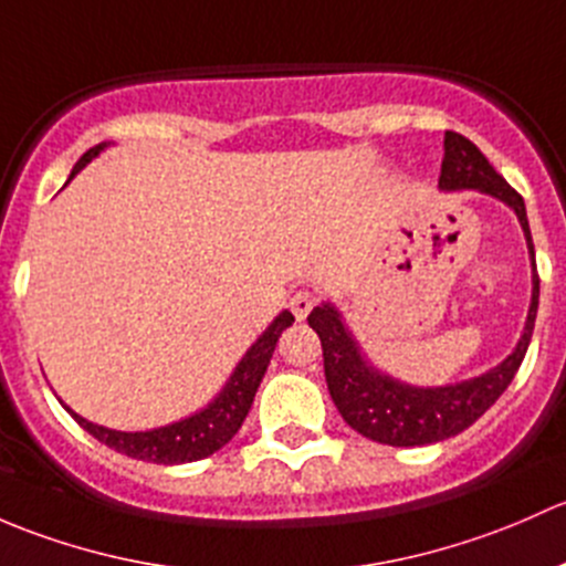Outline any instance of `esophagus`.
Masks as SVG:
<instances>
[{
	"mask_svg": "<svg viewBox=\"0 0 566 566\" xmlns=\"http://www.w3.org/2000/svg\"><path fill=\"white\" fill-rule=\"evenodd\" d=\"M313 305H316V294H313V291H296V294L291 296V313H294L300 322L313 311Z\"/></svg>",
	"mask_w": 566,
	"mask_h": 566,
	"instance_id": "34e87169",
	"label": "esophagus"
}]
</instances>
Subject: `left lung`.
I'll return each mask as SVG.
<instances>
[{
	"label": "left lung",
	"instance_id": "obj_1",
	"mask_svg": "<svg viewBox=\"0 0 566 566\" xmlns=\"http://www.w3.org/2000/svg\"><path fill=\"white\" fill-rule=\"evenodd\" d=\"M439 188L444 193L455 190H476L499 198L501 203L517 214L523 237H526L528 255H532V305H528L526 326L512 348L510 357L496 368L480 373L474 378L441 387H413L400 381L389 373L378 370L365 357L357 337L352 335L343 313L332 302H322L313 307L307 324L322 337L324 348V376L340 417L352 424L365 439L389 447H422L436 441L452 439L474 424L493 403L501 398L510 381L521 368L526 348L532 343L534 318L539 305V277L537 261H534V242L528 231L526 203L521 193L506 185V179L496 174L488 157L460 133H444V160H441Z\"/></svg>",
	"mask_w": 566,
	"mask_h": 566
}]
</instances>
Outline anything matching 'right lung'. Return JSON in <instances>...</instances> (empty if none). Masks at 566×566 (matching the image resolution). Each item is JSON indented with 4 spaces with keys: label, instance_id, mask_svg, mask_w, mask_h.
<instances>
[{
    "label": "right lung",
    "instance_id": "obj_1",
    "mask_svg": "<svg viewBox=\"0 0 566 566\" xmlns=\"http://www.w3.org/2000/svg\"><path fill=\"white\" fill-rule=\"evenodd\" d=\"M106 147L108 142H103L97 144V147H92L90 153H84V157H81L73 166V171H70V179H73L86 163L95 160ZM291 322H294V316H291L289 311H283L275 322L255 337L253 346L244 352V357L237 363V368L229 376V381L223 384V389H220L203 409H198L196 413H190V417L185 419H177V422L171 424L127 433V430L103 428V424L90 422V419H84L81 413L67 409V406L65 409L86 433H92L97 441H103L111 450L122 452V455L127 458L163 465L193 463V460L209 458L212 452H218L220 447L229 444L237 436V430L242 428L244 417H248L250 406H253L255 392H259L261 378H264L266 373V365H270L272 359V352H275L277 340H281V332L285 326H291Z\"/></svg>",
    "mask_w": 566,
    "mask_h": 566
}]
</instances>
